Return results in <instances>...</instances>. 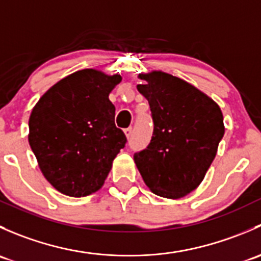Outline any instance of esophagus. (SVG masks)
<instances>
[{
    "mask_svg": "<svg viewBox=\"0 0 261 261\" xmlns=\"http://www.w3.org/2000/svg\"><path fill=\"white\" fill-rule=\"evenodd\" d=\"M123 133H125L126 138L130 139V138H131V135H133V127H127V128H125V130H123Z\"/></svg>",
    "mask_w": 261,
    "mask_h": 261,
    "instance_id": "obj_1",
    "label": "esophagus"
}]
</instances>
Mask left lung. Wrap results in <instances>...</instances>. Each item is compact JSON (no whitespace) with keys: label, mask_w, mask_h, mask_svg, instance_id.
I'll list each match as a JSON object with an SVG mask.
<instances>
[{"label":"left lung","mask_w":261,"mask_h":261,"mask_svg":"<svg viewBox=\"0 0 261 261\" xmlns=\"http://www.w3.org/2000/svg\"><path fill=\"white\" fill-rule=\"evenodd\" d=\"M138 91L149 101L154 133L134 160L154 194L179 199L204 179L225 134L223 115L211 97L162 70L138 75Z\"/></svg>","instance_id":"obj_1"}]
</instances>
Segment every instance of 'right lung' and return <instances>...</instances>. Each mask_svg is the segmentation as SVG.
<instances>
[{
    "instance_id": "obj_1",
    "label": "right lung",
    "mask_w": 261,
    "mask_h": 261,
    "mask_svg": "<svg viewBox=\"0 0 261 261\" xmlns=\"http://www.w3.org/2000/svg\"><path fill=\"white\" fill-rule=\"evenodd\" d=\"M120 74L82 69L51 86L29 118V144L44 178L60 193L86 197L102 188L126 136L109 96Z\"/></svg>"
}]
</instances>
